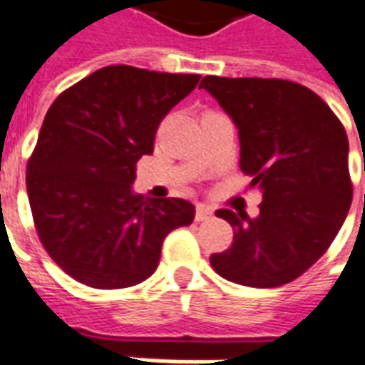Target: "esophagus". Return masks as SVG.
Listing matches in <instances>:
<instances>
[{
    "label": "esophagus",
    "instance_id": "1",
    "mask_svg": "<svg viewBox=\"0 0 365 365\" xmlns=\"http://www.w3.org/2000/svg\"><path fill=\"white\" fill-rule=\"evenodd\" d=\"M211 217H213V211L207 205H201V203H199V205L195 207V221H207V219H211Z\"/></svg>",
    "mask_w": 365,
    "mask_h": 365
}]
</instances>
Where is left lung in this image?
Instances as JSON below:
<instances>
[{"mask_svg":"<svg viewBox=\"0 0 365 365\" xmlns=\"http://www.w3.org/2000/svg\"><path fill=\"white\" fill-rule=\"evenodd\" d=\"M199 88L235 120L240 170L262 191L254 219L217 211L235 240L211 266L248 287L293 282L329 250L352 203L344 127L314 91L289 80L205 76Z\"/></svg>","mask_w":365,"mask_h":365,"instance_id":"8db88e82","label":"left lung"}]
</instances>
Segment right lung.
<instances>
[{
	"label": "right lung",
	"mask_w": 365,
	"mask_h": 365,
	"mask_svg": "<svg viewBox=\"0 0 365 365\" xmlns=\"http://www.w3.org/2000/svg\"><path fill=\"white\" fill-rule=\"evenodd\" d=\"M199 74L105 66L62 91L27 164V193L44 250L76 282L123 289L158 268L164 238L195 207L133 193L136 162L154 152L160 120Z\"/></svg>",
	"instance_id": "1"
}]
</instances>
